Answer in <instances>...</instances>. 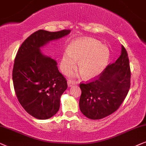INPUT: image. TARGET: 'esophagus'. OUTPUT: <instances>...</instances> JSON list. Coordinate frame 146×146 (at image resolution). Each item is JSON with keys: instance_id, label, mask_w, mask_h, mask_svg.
<instances>
[{"instance_id": "1", "label": "esophagus", "mask_w": 146, "mask_h": 146, "mask_svg": "<svg viewBox=\"0 0 146 146\" xmlns=\"http://www.w3.org/2000/svg\"><path fill=\"white\" fill-rule=\"evenodd\" d=\"M67 84H68V87H71L73 86V85H75V82L73 81H71V80H69L67 82Z\"/></svg>"}]
</instances>
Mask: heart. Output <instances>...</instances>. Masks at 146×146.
<instances>
[{"label":"heart","mask_w":146,"mask_h":146,"mask_svg":"<svg viewBox=\"0 0 146 146\" xmlns=\"http://www.w3.org/2000/svg\"><path fill=\"white\" fill-rule=\"evenodd\" d=\"M110 50L102 42L93 38L75 39L70 42L60 61V69L69 75L77 65L86 79L100 75L106 69L110 59Z\"/></svg>","instance_id":"obj_1"}]
</instances>
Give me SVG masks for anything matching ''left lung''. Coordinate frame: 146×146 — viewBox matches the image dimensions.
<instances>
[{"label":"left lung","mask_w":146,"mask_h":146,"mask_svg":"<svg viewBox=\"0 0 146 146\" xmlns=\"http://www.w3.org/2000/svg\"><path fill=\"white\" fill-rule=\"evenodd\" d=\"M130 79L129 58L122 45L121 55L115 63L107 66L96 78L79 84L81 111L91 119H100L112 114L127 96Z\"/></svg>","instance_id":"1"}]
</instances>
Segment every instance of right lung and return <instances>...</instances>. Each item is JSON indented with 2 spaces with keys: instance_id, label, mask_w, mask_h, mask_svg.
<instances>
[{
  "instance_id": "obj_1",
  "label": "right lung",
  "mask_w": 146,
  "mask_h": 146,
  "mask_svg": "<svg viewBox=\"0 0 146 146\" xmlns=\"http://www.w3.org/2000/svg\"><path fill=\"white\" fill-rule=\"evenodd\" d=\"M70 31L38 30L17 51L13 70L15 93L25 110L36 119H46L55 115L59 110L60 98L67 88V80L58 69L57 62L44 55L40 48L67 35Z\"/></svg>"
}]
</instances>
